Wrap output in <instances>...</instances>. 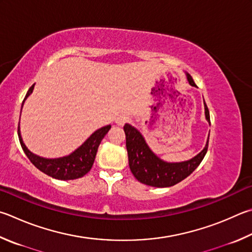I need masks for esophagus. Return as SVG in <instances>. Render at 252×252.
<instances>
[{
	"instance_id": "obj_1",
	"label": "esophagus",
	"mask_w": 252,
	"mask_h": 252,
	"mask_svg": "<svg viewBox=\"0 0 252 252\" xmlns=\"http://www.w3.org/2000/svg\"><path fill=\"white\" fill-rule=\"evenodd\" d=\"M129 121V118H127L126 116H119L117 119H116V123L118 126H125L126 123Z\"/></svg>"
}]
</instances>
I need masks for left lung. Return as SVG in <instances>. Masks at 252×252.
Instances as JSON below:
<instances>
[{
	"instance_id": "1",
	"label": "left lung",
	"mask_w": 252,
	"mask_h": 252,
	"mask_svg": "<svg viewBox=\"0 0 252 252\" xmlns=\"http://www.w3.org/2000/svg\"><path fill=\"white\" fill-rule=\"evenodd\" d=\"M187 80L190 86L196 87L193 78L189 74H187ZM204 104L206 120L210 123L209 110L205 101ZM123 130L126 139V145L130 170L136 180L142 184L149 186L170 187L182 182L196 170L207 153L209 136L204 150L193 158L178 163L164 162L151 151L143 136L134 126L126 123L123 126Z\"/></svg>"
}]
</instances>
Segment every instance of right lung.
I'll use <instances>...</instances> for the list:
<instances>
[{"label":"right lung","instance_id":"add662e5","mask_svg":"<svg viewBox=\"0 0 252 252\" xmlns=\"http://www.w3.org/2000/svg\"><path fill=\"white\" fill-rule=\"evenodd\" d=\"M33 89L34 85L31 87L29 91H27L25 98L23 100V103H24L26 98L33 93ZM110 129L111 126H106L101 127V129L94 131L76 151H74L71 154L67 155V157L59 158H44L34 153H32L31 151L26 148V145L22 140L20 132V123H18L17 134L23 151H24V153L26 154V157L29 158L30 161L34 164L35 167H37L39 171H42L43 173L46 174V175L53 178H56V180L68 181L82 177L91 170L99 145L101 143L104 135L108 133V131Z\"/></svg>","mask_w":252,"mask_h":252}]
</instances>
